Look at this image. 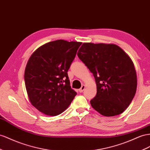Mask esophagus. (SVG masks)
Masks as SVG:
<instances>
[{
  "label": "esophagus",
  "instance_id": "esophagus-1",
  "mask_svg": "<svg viewBox=\"0 0 150 150\" xmlns=\"http://www.w3.org/2000/svg\"><path fill=\"white\" fill-rule=\"evenodd\" d=\"M84 89H85V85L83 84L82 86H81V88L79 89V91L80 93H82V92L84 90Z\"/></svg>",
  "mask_w": 150,
  "mask_h": 150
}]
</instances>
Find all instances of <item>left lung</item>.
I'll use <instances>...</instances> for the list:
<instances>
[{"label":"left lung","mask_w":150,"mask_h":150,"mask_svg":"<svg viewBox=\"0 0 150 150\" xmlns=\"http://www.w3.org/2000/svg\"><path fill=\"white\" fill-rule=\"evenodd\" d=\"M78 56L92 72L97 92L92 107L106 117L119 115L136 94L137 76L129 55L115 44L84 43Z\"/></svg>","instance_id":"8db88e82"}]
</instances>
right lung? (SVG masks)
<instances>
[{
    "mask_svg": "<svg viewBox=\"0 0 150 150\" xmlns=\"http://www.w3.org/2000/svg\"><path fill=\"white\" fill-rule=\"evenodd\" d=\"M81 43L63 40L48 42L38 48L28 60L25 71L28 98L44 114H60L76 95L67 71Z\"/></svg>",
    "mask_w": 150,
    "mask_h": 150,
    "instance_id": "obj_1",
    "label": "right lung"
}]
</instances>
